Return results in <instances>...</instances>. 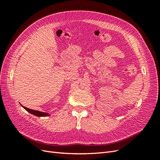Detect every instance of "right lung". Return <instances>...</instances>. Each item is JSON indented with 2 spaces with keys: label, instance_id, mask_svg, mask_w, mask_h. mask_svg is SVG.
I'll return each mask as SVG.
<instances>
[{
  "label": "right lung",
  "instance_id": "right-lung-1",
  "mask_svg": "<svg viewBox=\"0 0 160 160\" xmlns=\"http://www.w3.org/2000/svg\"><path fill=\"white\" fill-rule=\"evenodd\" d=\"M22 107L25 109L26 111H27L28 113H30L34 115L37 116V117H47V116H49L51 115L50 114H49L48 113H45V112H42V111H36V110H33V109H28L26 107H24L22 105H21Z\"/></svg>",
  "mask_w": 160,
  "mask_h": 160
}]
</instances>
